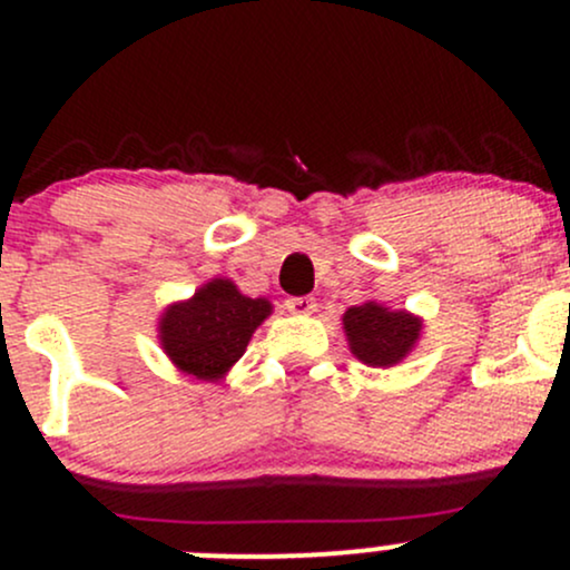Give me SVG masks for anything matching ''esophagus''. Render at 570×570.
<instances>
[{
  "instance_id": "esophagus-1",
  "label": "esophagus",
  "mask_w": 570,
  "mask_h": 570,
  "mask_svg": "<svg viewBox=\"0 0 570 570\" xmlns=\"http://www.w3.org/2000/svg\"><path fill=\"white\" fill-rule=\"evenodd\" d=\"M284 305H286V311H289V314H301V316H308V314H314V311H316L314 297H289V301H286Z\"/></svg>"
}]
</instances>
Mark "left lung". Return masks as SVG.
I'll return each instance as SVG.
<instances>
[{
    "label": "left lung",
    "mask_w": 570,
    "mask_h": 570,
    "mask_svg": "<svg viewBox=\"0 0 570 570\" xmlns=\"http://www.w3.org/2000/svg\"><path fill=\"white\" fill-rule=\"evenodd\" d=\"M344 331L357 361L374 368L399 363L415 346L421 320L406 311H387L376 303L355 305L344 314Z\"/></svg>",
    "instance_id": "obj_1"
}]
</instances>
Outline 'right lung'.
Instances as JSON below:
<instances>
[{"label":"right lung","instance_id":"1","mask_svg":"<svg viewBox=\"0 0 570 570\" xmlns=\"http://www.w3.org/2000/svg\"><path fill=\"white\" fill-rule=\"evenodd\" d=\"M269 316L265 297L239 295L232 281L215 278L188 303L171 305L160 320L166 355L196 380H220L243 357L250 335Z\"/></svg>","mask_w":570,"mask_h":570}]
</instances>
